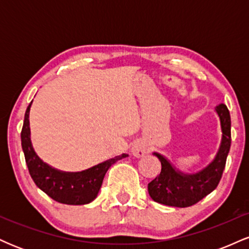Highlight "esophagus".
I'll return each instance as SVG.
<instances>
[{"label":"esophagus","mask_w":249,"mask_h":249,"mask_svg":"<svg viewBox=\"0 0 249 249\" xmlns=\"http://www.w3.org/2000/svg\"><path fill=\"white\" fill-rule=\"evenodd\" d=\"M146 145L142 142H136L132 145V147H131V152H132L133 156L137 157V158H141V157L144 156V154L146 153Z\"/></svg>","instance_id":"obj_1"}]
</instances>
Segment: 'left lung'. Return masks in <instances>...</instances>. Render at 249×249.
<instances>
[{"label":"left lung","instance_id":"obj_1","mask_svg":"<svg viewBox=\"0 0 249 249\" xmlns=\"http://www.w3.org/2000/svg\"><path fill=\"white\" fill-rule=\"evenodd\" d=\"M221 126V142L215 157L196 173L180 171L165 156L153 152L161 162V172L148 184V194L156 202L173 207H188L213 192L218 186L231 148V116L225 104L215 107Z\"/></svg>","mask_w":249,"mask_h":249}]
</instances>
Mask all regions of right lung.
I'll use <instances>...</instances> for the list:
<instances>
[{
  "instance_id": "1",
  "label": "right lung",
  "mask_w": 249,
  "mask_h": 249,
  "mask_svg": "<svg viewBox=\"0 0 249 249\" xmlns=\"http://www.w3.org/2000/svg\"><path fill=\"white\" fill-rule=\"evenodd\" d=\"M31 103L25 111L21 142L28 170L36 186L61 204L85 205L93 201L101 190L103 179L108 168L116 161L126 158L128 154L123 153L81 172H64L50 166L37 156L31 144L29 123Z\"/></svg>"
}]
</instances>
